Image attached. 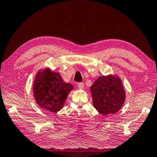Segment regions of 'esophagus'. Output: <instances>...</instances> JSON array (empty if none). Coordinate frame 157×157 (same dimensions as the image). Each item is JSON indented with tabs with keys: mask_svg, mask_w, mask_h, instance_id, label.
Returning <instances> with one entry per match:
<instances>
[{
	"mask_svg": "<svg viewBox=\"0 0 157 157\" xmlns=\"http://www.w3.org/2000/svg\"><path fill=\"white\" fill-rule=\"evenodd\" d=\"M78 86L79 87V89H83L84 86V83H82V82H79V83L78 84Z\"/></svg>",
	"mask_w": 157,
	"mask_h": 157,
	"instance_id": "esophagus-1",
	"label": "esophagus"
}]
</instances>
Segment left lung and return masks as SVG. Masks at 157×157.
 I'll return each instance as SVG.
<instances>
[{
    "mask_svg": "<svg viewBox=\"0 0 157 157\" xmlns=\"http://www.w3.org/2000/svg\"><path fill=\"white\" fill-rule=\"evenodd\" d=\"M91 92L94 107L104 116L118 111L125 99L121 80L113 75L98 78L91 86Z\"/></svg>",
    "mask_w": 157,
    "mask_h": 157,
    "instance_id": "left-lung-1",
    "label": "left lung"
}]
</instances>
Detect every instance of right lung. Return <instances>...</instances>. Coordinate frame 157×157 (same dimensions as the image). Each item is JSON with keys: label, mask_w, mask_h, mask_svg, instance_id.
I'll return each instance as SVG.
<instances>
[{"label": "right lung", "mask_w": 157, "mask_h": 157, "mask_svg": "<svg viewBox=\"0 0 157 157\" xmlns=\"http://www.w3.org/2000/svg\"><path fill=\"white\" fill-rule=\"evenodd\" d=\"M73 85L65 83L59 73L47 68L39 71L33 84L34 97L39 107L56 113L64 105Z\"/></svg>", "instance_id": "right-lung-1"}]
</instances>
